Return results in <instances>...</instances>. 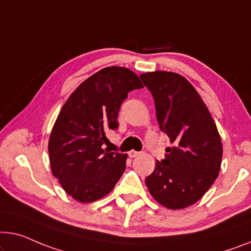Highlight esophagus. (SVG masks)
Wrapping results in <instances>:
<instances>
[{
  "label": "esophagus",
  "instance_id": "obj_1",
  "mask_svg": "<svg viewBox=\"0 0 251 251\" xmlns=\"http://www.w3.org/2000/svg\"><path fill=\"white\" fill-rule=\"evenodd\" d=\"M141 154V152H137V151H134V150H132V151L128 152V155L129 158H135V156H138Z\"/></svg>",
  "mask_w": 251,
  "mask_h": 251
}]
</instances>
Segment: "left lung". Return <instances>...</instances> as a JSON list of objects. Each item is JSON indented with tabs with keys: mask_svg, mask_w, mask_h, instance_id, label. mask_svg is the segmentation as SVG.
<instances>
[{
	"mask_svg": "<svg viewBox=\"0 0 251 251\" xmlns=\"http://www.w3.org/2000/svg\"><path fill=\"white\" fill-rule=\"evenodd\" d=\"M154 99L160 129L173 148L145 178L153 198L170 209L190 206L218 178L223 149L211 114L195 88L174 72L140 75Z\"/></svg>",
	"mask_w": 251,
	"mask_h": 251,
	"instance_id": "obj_1",
	"label": "left lung"
}]
</instances>
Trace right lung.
<instances>
[{
	"instance_id": "1",
	"label": "right lung",
	"mask_w": 251,
	"mask_h": 251,
	"mask_svg": "<svg viewBox=\"0 0 251 251\" xmlns=\"http://www.w3.org/2000/svg\"><path fill=\"white\" fill-rule=\"evenodd\" d=\"M143 84L126 67L100 70L76 88L51 129L48 152L54 177L81 203L110 193L126 168L127 154L104 149L108 129L118 128V113L129 91Z\"/></svg>"
}]
</instances>
